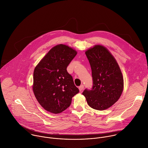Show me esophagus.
<instances>
[{
  "mask_svg": "<svg viewBox=\"0 0 148 148\" xmlns=\"http://www.w3.org/2000/svg\"><path fill=\"white\" fill-rule=\"evenodd\" d=\"M84 85H81L79 87V90L80 92H81L83 89H84Z\"/></svg>",
  "mask_w": 148,
  "mask_h": 148,
  "instance_id": "1",
  "label": "esophagus"
}]
</instances>
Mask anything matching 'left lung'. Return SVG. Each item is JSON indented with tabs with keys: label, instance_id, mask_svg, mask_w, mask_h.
Listing matches in <instances>:
<instances>
[{
	"label": "left lung",
	"instance_id": "left-lung-1",
	"mask_svg": "<svg viewBox=\"0 0 148 148\" xmlns=\"http://www.w3.org/2000/svg\"><path fill=\"white\" fill-rule=\"evenodd\" d=\"M85 54L92 69L93 87L82 95L91 108L103 111L120 98L124 87L123 75L115 58L103 45H95Z\"/></svg>",
	"mask_w": 148,
	"mask_h": 148
}]
</instances>
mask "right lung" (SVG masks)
Listing matches in <instances>:
<instances>
[{"instance_id":"obj_1","label":"right lung","mask_w":148,"mask_h":148,"mask_svg":"<svg viewBox=\"0 0 148 148\" xmlns=\"http://www.w3.org/2000/svg\"><path fill=\"white\" fill-rule=\"evenodd\" d=\"M77 52L64 44L52 48L36 66L33 73L34 95L41 106L52 114H59L71 104L79 92L67 67Z\"/></svg>"}]
</instances>
